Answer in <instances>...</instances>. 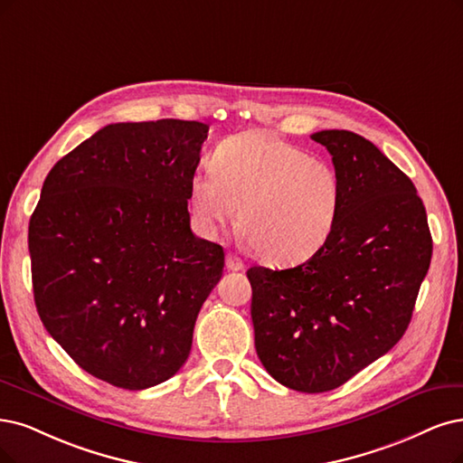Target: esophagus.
I'll return each instance as SVG.
<instances>
[{
    "instance_id": "34e87169",
    "label": "esophagus",
    "mask_w": 463,
    "mask_h": 463,
    "mask_svg": "<svg viewBox=\"0 0 463 463\" xmlns=\"http://www.w3.org/2000/svg\"><path fill=\"white\" fill-rule=\"evenodd\" d=\"M244 261L236 253H227V269L229 270H244Z\"/></svg>"
}]
</instances>
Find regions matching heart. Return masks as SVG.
<instances>
[{"mask_svg": "<svg viewBox=\"0 0 463 463\" xmlns=\"http://www.w3.org/2000/svg\"><path fill=\"white\" fill-rule=\"evenodd\" d=\"M210 167L188 184L202 231L231 227L241 208V229L265 261L299 263L326 244L341 203V181L328 160L275 133L246 131L222 141Z\"/></svg>", "mask_w": 463, "mask_h": 463, "instance_id": "b5f03b06", "label": "heart"}]
</instances>
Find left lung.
<instances>
[{
	"instance_id": "obj_1",
	"label": "left lung",
	"mask_w": 463,
	"mask_h": 463,
	"mask_svg": "<svg viewBox=\"0 0 463 463\" xmlns=\"http://www.w3.org/2000/svg\"><path fill=\"white\" fill-rule=\"evenodd\" d=\"M341 181L334 231L311 260L251 267L255 351L279 383L301 392L344 385L404 335L433 241L414 183L364 137L324 129Z\"/></svg>"
}]
</instances>
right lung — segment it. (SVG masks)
Listing matches in <instances>:
<instances>
[{"mask_svg":"<svg viewBox=\"0 0 463 463\" xmlns=\"http://www.w3.org/2000/svg\"><path fill=\"white\" fill-rule=\"evenodd\" d=\"M202 122L110 124L61 158L30 217L33 301L72 361L141 391L175 375L225 251L191 231Z\"/></svg>","mask_w":463,"mask_h":463,"instance_id":"1","label":"right lung"}]
</instances>
